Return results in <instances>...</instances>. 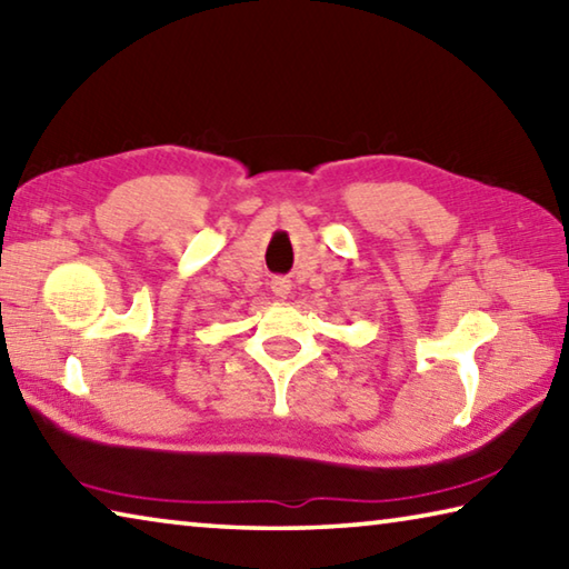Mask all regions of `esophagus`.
<instances>
[{"instance_id": "1", "label": "esophagus", "mask_w": 569, "mask_h": 569, "mask_svg": "<svg viewBox=\"0 0 569 569\" xmlns=\"http://www.w3.org/2000/svg\"><path fill=\"white\" fill-rule=\"evenodd\" d=\"M271 291H273L278 298H286L288 293H291V281H288V278H273V281H271Z\"/></svg>"}]
</instances>
